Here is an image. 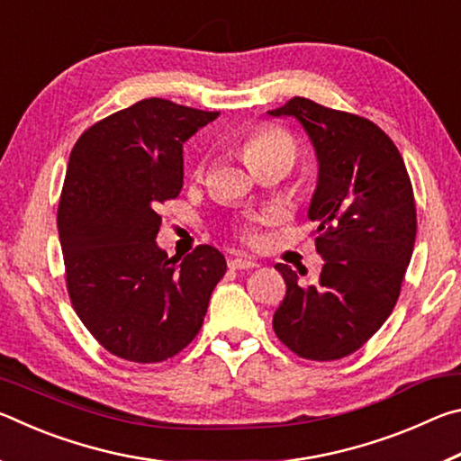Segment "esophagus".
Segmentation results:
<instances>
[{
	"label": "esophagus",
	"instance_id": "34e87169",
	"mask_svg": "<svg viewBox=\"0 0 461 461\" xmlns=\"http://www.w3.org/2000/svg\"><path fill=\"white\" fill-rule=\"evenodd\" d=\"M228 267L231 270H249V268L258 267V262H254V260H249V258H241V256H236V258H231L228 262Z\"/></svg>",
	"mask_w": 461,
	"mask_h": 461
}]
</instances>
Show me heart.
Returning <instances> with one entry per match:
<instances>
[{
	"instance_id": "heart-1",
	"label": "heart",
	"mask_w": 461,
	"mask_h": 461,
	"mask_svg": "<svg viewBox=\"0 0 461 461\" xmlns=\"http://www.w3.org/2000/svg\"><path fill=\"white\" fill-rule=\"evenodd\" d=\"M244 156L252 168L268 165V162H285V165L293 167L296 160V144L285 130L262 128L252 131L244 140ZM246 233L248 238H256L254 231Z\"/></svg>"
}]
</instances>
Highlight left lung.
<instances>
[{
  "label": "left lung",
  "mask_w": 461,
  "mask_h": 461,
  "mask_svg": "<svg viewBox=\"0 0 461 461\" xmlns=\"http://www.w3.org/2000/svg\"><path fill=\"white\" fill-rule=\"evenodd\" d=\"M270 118L301 123L317 158L307 217L317 221L315 248L325 260L315 283H286L272 327L307 360H339L376 333L399 299L417 236L411 178L401 152L376 123L305 97L270 109Z\"/></svg>",
  "instance_id": "obj_1"
}]
</instances>
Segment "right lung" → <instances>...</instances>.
Returning a JSON list of instances; mask_svg holds the SVG:
<instances>
[{"label": "right lung", "instance_id": "1", "mask_svg": "<svg viewBox=\"0 0 461 461\" xmlns=\"http://www.w3.org/2000/svg\"><path fill=\"white\" fill-rule=\"evenodd\" d=\"M217 115L142 99L91 126L68 158L59 205L68 294L123 360L165 362L189 346L228 268L213 246L170 258L156 244L158 207L183 189V144Z\"/></svg>", "mask_w": 461, "mask_h": 461}]
</instances>
